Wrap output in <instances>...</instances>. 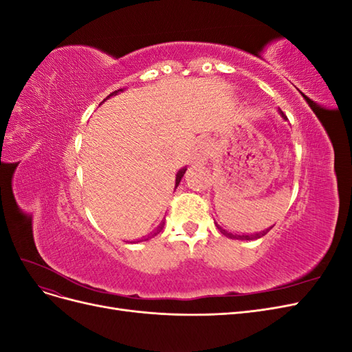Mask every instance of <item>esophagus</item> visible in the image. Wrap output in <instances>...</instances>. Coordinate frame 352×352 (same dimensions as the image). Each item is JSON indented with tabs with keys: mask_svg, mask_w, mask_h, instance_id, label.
Returning <instances> with one entry per match:
<instances>
[{
	"mask_svg": "<svg viewBox=\"0 0 352 352\" xmlns=\"http://www.w3.org/2000/svg\"><path fill=\"white\" fill-rule=\"evenodd\" d=\"M210 153V145L207 141H198L194 148H192V153H190V155H192V160L195 163H204V160L207 158Z\"/></svg>",
	"mask_w": 352,
	"mask_h": 352,
	"instance_id": "1",
	"label": "esophagus"
}]
</instances>
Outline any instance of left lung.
I'll use <instances>...</instances> for the list:
<instances>
[{"mask_svg":"<svg viewBox=\"0 0 352 352\" xmlns=\"http://www.w3.org/2000/svg\"><path fill=\"white\" fill-rule=\"evenodd\" d=\"M280 116L283 117V119H286V116L283 114V111H280ZM216 223V226H217V229L223 233V235L225 236H228V238H230V239H239V241H254V239H258V238H261V236H264L265 233H267L272 228H269V229H265V230H263V232H257V233H233V232H229V230H226L225 228H221L220 225H217V221H214Z\"/></svg>","mask_w":352,"mask_h":352,"instance_id":"obj_1","label":"left lung"}]
</instances>
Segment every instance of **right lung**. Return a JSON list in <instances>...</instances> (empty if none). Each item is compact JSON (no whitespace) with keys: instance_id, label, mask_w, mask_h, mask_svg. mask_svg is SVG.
<instances>
[{"instance_id":"1","label":"right lung","mask_w":352,"mask_h":352,"mask_svg":"<svg viewBox=\"0 0 352 352\" xmlns=\"http://www.w3.org/2000/svg\"><path fill=\"white\" fill-rule=\"evenodd\" d=\"M123 89H119V91H114V92H111L110 95H109V97L107 98H110V97H113V95H116V94H119V92H122ZM107 98H105V100H107ZM104 100V101H105ZM102 101V102H104ZM185 172H186V167H184V168H180L179 170V172H177V175H176V186L175 188H177L179 186V184H180V180H182V177H184V175H185ZM163 228H164V221H162V223H160V226L151 233V235H148V236H145V238H142V239H138L136 242H142V241H148V239H151V238H154L155 235H157V233H160V232H162L163 230Z\"/></svg>"}]
</instances>
